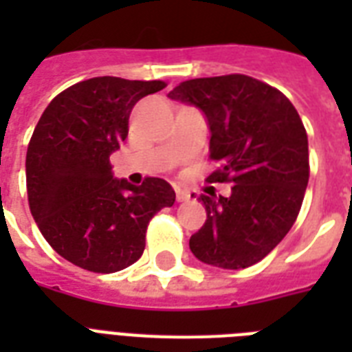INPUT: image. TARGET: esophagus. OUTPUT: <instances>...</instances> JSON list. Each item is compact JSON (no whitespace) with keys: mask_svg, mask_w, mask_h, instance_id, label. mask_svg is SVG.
I'll return each mask as SVG.
<instances>
[{"mask_svg":"<svg viewBox=\"0 0 352 352\" xmlns=\"http://www.w3.org/2000/svg\"><path fill=\"white\" fill-rule=\"evenodd\" d=\"M175 193H177V201H179V203H182V201H188V199H190V192H188V190H181V188H177Z\"/></svg>","mask_w":352,"mask_h":352,"instance_id":"esophagus-1","label":"esophagus"}]
</instances>
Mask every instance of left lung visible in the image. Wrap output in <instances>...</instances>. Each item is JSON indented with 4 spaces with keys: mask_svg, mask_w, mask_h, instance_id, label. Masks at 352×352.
<instances>
[{
    "mask_svg": "<svg viewBox=\"0 0 352 352\" xmlns=\"http://www.w3.org/2000/svg\"><path fill=\"white\" fill-rule=\"evenodd\" d=\"M208 120L210 182H232L230 197L201 195L203 228L190 237L199 261L226 270L256 265L300 214L309 182V140L300 115L272 85L245 74L186 80L168 95Z\"/></svg>",
    "mask_w": 352,
    "mask_h": 352,
    "instance_id": "1",
    "label": "left lung"
}]
</instances>
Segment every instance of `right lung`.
Returning a JSON list of instances; mask_svg holds the SVG:
<instances>
[{
	"label": "right lung",
	"instance_id": "1",
	"mask_svg": "<svg viewBox=\"0 0 352 352\" xmlns=\"http://www.w3.org/2000/svg\"><path fill=\"white\" fill-rule=\"evenodd\" d=\"M164 87L160 80L96 76L54 96L38 120L25 160L30 214L76 267L111 274L133 265L151 217L175 203L164 179L133 186L113 177L109 162L126 140L133 106Z\"/></svg>",
	"mask_w": 352,
	"mask_h": 352
}]
</instances>
